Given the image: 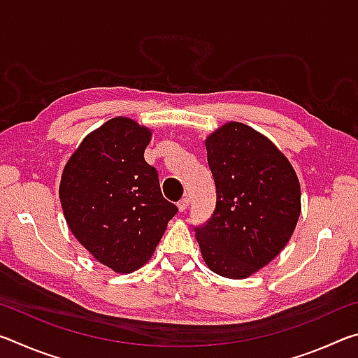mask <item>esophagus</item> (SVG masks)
Here are the masks:
<instances>
[{"mask_svg":"<svg viewBox=\"0 0 358 358\" xmlns=\"http://www.w3.org/2000/svg\"><path fill=\"white\" fill-rule=\"evenodd\" d=\"M187 203H189V201H187V197H183L181 201L177 203L178 205V210L180 211H185L187 208Z\"/></svg>","mask_w":358,"mask_h":358,"instance_id":"obj_1","label":"esophagus"}]
</instances>
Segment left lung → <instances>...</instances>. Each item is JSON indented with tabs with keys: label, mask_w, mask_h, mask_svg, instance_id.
<instances>
[{
	"label": "left lung",
	"mask_w": 358,
	"mask_h": 358,
	"mask_svg": "<svg viewBox=\"0 0 358 358\" xmlns=\"http://www.w3.org/2000/svg\"><path fill=\"white\" fill-rule=\"evenodd\" d=\"M205 145L216 207L194 232L205 264L241 280L286 246L300 216V185L281 151L243 123L224 124Z\"/></svg>",
	"instance_id": "left-lung-1"
}]
</instances>
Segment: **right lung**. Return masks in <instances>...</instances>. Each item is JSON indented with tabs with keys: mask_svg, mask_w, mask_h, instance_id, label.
<instances>
[{
	"mask_svg": "<svg viewBox=\"0 0 358 358\" xmlns=\"http://www.w3.org/2000/svg\"><path fill=\"white\" fill-rule=\"evenodd\" d=\"M150 138L131 118L108 120L85 137L59 185L71 232L118 273L148 262L178 211L162 197L157 171L143 157Z\"/></svg>",
	"mask_w": 358,
	"mask_h": 358,
	"instance_id": "right-lung-1",
	"label": "right lung"
}]
</instances>
